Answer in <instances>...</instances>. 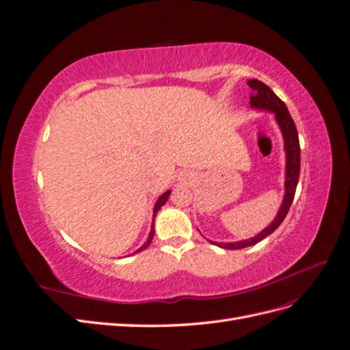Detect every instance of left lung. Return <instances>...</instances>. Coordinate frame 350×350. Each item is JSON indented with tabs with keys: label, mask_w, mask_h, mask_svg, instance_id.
<instances>
[{
	"label": "left lung",
	"mask_w": 350,
	"mask_h": 350,
	"mask_svg": "<svg viewBox=\"0 0 350 350\" xmlns=\"http://www.w3.org/2000/svg\"><path fill=\"white\" fill-rule=\"evenodd\" d=\"M247 83L252 90L250 96V107L252 109L271 112L282 131L283 149H284V194H283L282 204L279 207L278 215L274 216L271 224L264 228L261 232H258L256 237H252L250 239L235 241V242H217V241H211L206 238L210 243H213V245H217L224 250H241V248L256 245V243H258L264 238H267L282 225V221L284 220L286 215H288L289 207L293 201L296 185H298V179H299V171H301L299 137H298V131H296L295 122L292 120L288 108H286L284 102L280 100L276 96V93H274L267 84H264L262 81L252 79V80H248Z\"/></svg>",
	"instance_id": "obj_1"
}]
</instances>
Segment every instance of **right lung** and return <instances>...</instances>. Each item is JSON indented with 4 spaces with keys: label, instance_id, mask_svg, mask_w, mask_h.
Returning a JSON list of instances; mask_svg holds the SVG:
<instances>
[{
    "label": "right lung",
    "instance_id": "add662e5",
    "mask_svg": "<svg viewBox=\"0 0 350 350\" xmlns=\"http://www.w3.org/2000/svg\"><path fill=\"white\" fill-rule=\"evenodd\" d=\"M169 196H171V189H166V191L157 198V201H156V204H154V208H153V221H152V229H150V234H149V238H147V241L143 243V245L139 248V250H135L133 254H137V252H140V251H143V250H146L147 247L150 245V242H152V239H153V237H154V219H156V215H157V211L161 210V207L166 203L167 201V198H169ZM133 254H130V256H133Z\"/></svg>",
    "mask_w": 350,
    "mask_h": 350
}]
</instances>
